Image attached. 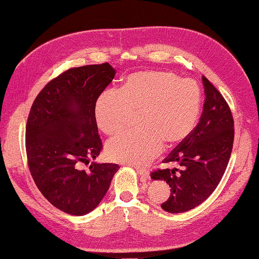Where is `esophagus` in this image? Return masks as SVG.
Segmentation results:
<instances>
[{
	"mask_svg": "<svg viewBox=\"0 0 259 259\" xmlns=\"http://www.w3.org/2000/svg\"><path fill=\"white\" fill-rule=\"evenodd\" d=\"M136 170H137L138 175L140 176V178H142V180H144V182H146V180H148V179H150V173H149V170L139 168V167H137Z\"/></svg>",
	"mask_w": 259,
	"mask_h": 259,
	"instance_id": "1",
	"label": "esophagus"
}]
</instances>
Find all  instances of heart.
<instances>
[{
	"mask_svg": "<svg viewBox=\"0 0 259 259\" xmlns=\"http://www.w3.org/2000/svg\"><path fill=\"white\" fill-rule=\"evenodd\" d=\"M201 106L198 84L165 71H140L125 80L120 92L101 94L95 104V120L107 135L124 128L133 112L139 127L109 140L107 155L112 161L147 165L165 142L175 145L190 135Z\"/></svg>",
	"mask_w": 259,
	"mask_h": 259,
	"instance_id": "heart-1",
	"label": "heart"
}]
</instances>
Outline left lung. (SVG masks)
<instances>
[{
	"mask_svg": "<svg viewBox=\"0 0 259 259\" xmlns=\"http://www.w3.org/2000/svg\"><path fill=\"white\" fill-rule=\"evenodd\" d=\"M205 100L197 126L170 151L164 163L179 168L158 169L153 180H164L170 195L161 207L168 213H184L204 202L225 173L233 146V117L228 104L215 86L202 76Z\"/></svg>",
	"mask_w": 259,
	"mask_h": 259,
	"instance_id": "left-lung-1",
	"label": "left lung"
}]
</instances>
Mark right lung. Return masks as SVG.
Wrapping results in <instances>:
<instances>
[{"label":"right lung","mask_w":259,"mask_h":259,"mask_svg":"<svg viewBox=\"0 0 259 259\" xmlns=\"http://www.w3.org/2000/svg\"><path fill=\"white\" fill-rule=\"evenodd\" d=\"M116 71L108 64L71 68L36 96L26 126L30 173L50 203L70 215L89 214L99 204L120 168L92 162L103 149L95 104Z\"/></svg>","instance_id":"add662e5"}]
</instances>
